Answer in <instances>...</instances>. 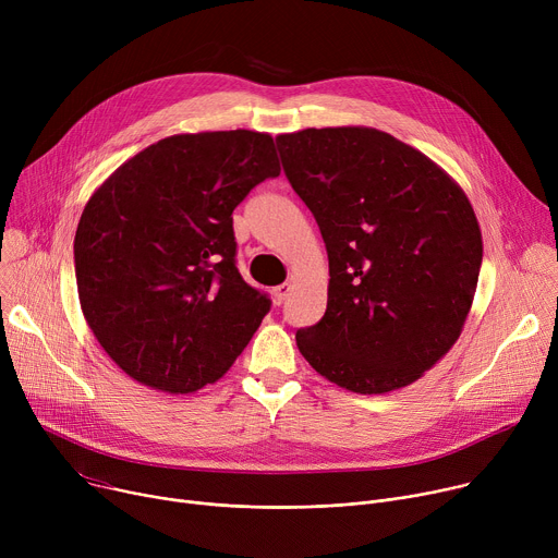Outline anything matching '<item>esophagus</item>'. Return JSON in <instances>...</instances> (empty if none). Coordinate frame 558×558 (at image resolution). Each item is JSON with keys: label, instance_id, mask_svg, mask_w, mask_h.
<instances>
[{"label": "esophagus", "instance_id": "34e87169", "mask_svg": "<svg viewBox=\"0 0 558 558\" xmlns=\"http://www.w3.org/2000/svg\"><path fill=\"white\" fill-rule=\"evenodd\" d=\"M289 291H291V284H289V282L274 287V300L278 302V305H280V302H284V298L289 295Z\"/></svg>", "mask_w": 558, "mask_h": 558}]
</instances>
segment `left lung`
<instances>
[{
    "mask_svg": "<svg viewBox=\"0 0 558 558\" xmlns=\"http://www.w3.org/2000/svg\"><path fill=\"white\" fill-rule=\"evenodd\" d=\"M329 258L327 312L302 356L356 393L412 385L459 340L483 240L465 191L414 146L367 126L276 137Z\"/></svg>",
    "mask_w": 558,
    "mask_h": 558,
    "instance_id": "8db88e82",
    "label": "left lung"
}]
</instances>
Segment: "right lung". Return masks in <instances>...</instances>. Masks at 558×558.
Returning <instances> with one entry per match:
<instances>
[{
	"mask_svg": "<svg viewBox=\"0 0 558 558\" xmlns=\"http://www.w3.org/2000/svg\"><path fill=\"white\" fill-rule=\"evenodd\" d=\"M274 137H165L86 202L75 233L84 318L133 380L191 393L227 374L271 310L235 267L233 209L278 178Z\"/></svg>",
	"mask_w": 558,
	"mask_h": 558,
	"instance_id": "obj_1",
	"label": "right lung"
}]
</instances>
